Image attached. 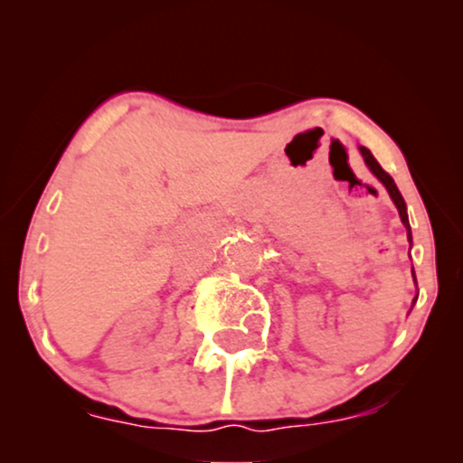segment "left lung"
<instances>
[{
    "mask_svg": "<svg viewBox=\"0 0 463 463\" xmlns=\"http://www.w3.org/2000/svg\"><path fill=\"white\" fill-rule=\"evenodd\" d=\"M359 152H361V156H364L365 165H368V167H370V172L374 174V176L379 178L381 183L385 184L387 194H390L392 202H394V204H396V209H398V215H401V222H402V224H405V228H407V239H409V241H411V226H409V217H407V204H405V200H402L401 191H398V187H396L394 178H392L390 174H387L385 169L381 167L379 161H376V158L372 156V152L368 150V147H364V146H361V147H359ZM411 272H413V268H411ZM413 280H416V274H413Z\"/></svg>",
    "mask_w": 463,
    "mask_h": 463,
    "instance_id": "1",
    "label": "left lung"
}]
</instances>
